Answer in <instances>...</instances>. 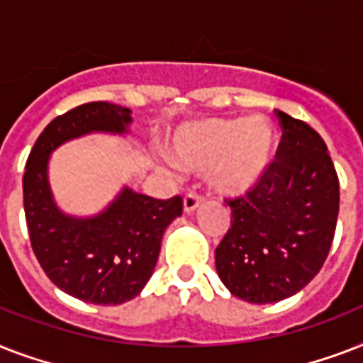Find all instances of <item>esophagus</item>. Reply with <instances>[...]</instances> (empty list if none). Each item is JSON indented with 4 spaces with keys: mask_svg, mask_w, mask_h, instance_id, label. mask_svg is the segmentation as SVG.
Here are the masks:
<instances>
[{
    "mask_svg": "<svg viewBox=\"0 0 363 363\" xmlns=\"http://www.w3.org/2000/svg\"><path fill=\"white\" fill-rule=\"evenodd\" d=\"M203 203V198L201 196H198V194H186V198H184V213H194V211L198 209L199 205Z\"/></svg>",
    "mask_w": 363,
    "mask_h": 363,
    "instance_id": "esophagus-1",
    "label": "esophagus"
}]
</instances>
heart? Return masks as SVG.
Wrapping results in <instances>:
<instances>
[{"label":"heart","mask_w":363,"mask_h":363,"mask_svg":"<svg viewBox=\"0 0 363 363\" xmlns=\"http://www.w3.org/2000/svg\"><path fill=\"white\" fill-rule=\"evenodd\" d=\"M177 164L209 171L213 190L241 198L269 179L277 158V133L267 118H203L181 125L169 143Z\"/></svg>","instance_id":"heart-1"}]
</instances>
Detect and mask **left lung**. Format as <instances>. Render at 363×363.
<instances>
[{
    "label": "left lung",
    "mask_w": 363,
    "mask_h": 363,
    "mask_svg": "<svg viewBox=\"0 0 363 363\" xmlns=\"http://www.w3.org/2000/svg\"><path fill=\"white\" fill-rule=\"evenodd\" d=\"M282 139L269 179L245 198L226 199L232 228L216 247V273L248 303L298 294L324 265L339 215V179L324 139L277 111Z\"/></svg>",
    "instance_id": "1"
}]
</instances>
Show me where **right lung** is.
Listing matches in <instances>:
<instances>
[{
	"label": "right lung",
	"mask_w": 363,
	"mask_h": 363,
	"mask_svg": "<svg viewBox=\"0 0 363 363\" xmlns=\"http://www.w3.org/2000/svg\"><path fill=\"white\" fill-rule=\"evenodd\" d=\"M130 124L131 111L107 101L56 116L37 137L22 179L31 248L43 271L60 290L94 305H121L141 294L158 262L164 232L182 215V199H154L124 186L98 215H67L54 201L48 162L71 139L124 135Z\"/></svg>",
	"instance_id": "right-lung-1"
}]
</instances>
